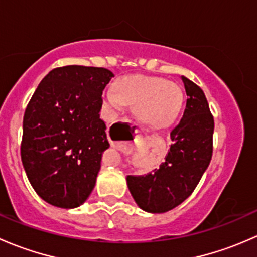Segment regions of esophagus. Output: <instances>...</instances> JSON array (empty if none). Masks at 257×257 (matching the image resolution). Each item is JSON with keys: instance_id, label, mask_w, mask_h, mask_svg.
Listing matches in <instances>:
<instances>
[{"instance_id": "34e87169", "label": "esophagus", "mask_w": 257, "mask_h": 257, "mask_svg": "<svg viewBox=\"0 0 257 257\" xmlns=\"http://www.w3.org/2000/svg\"><path fill=\"white\" fill-rule=\"evenodd\" d=\"M133 136H134V137H136V138L141 139V136H138V134H137V131H136V132H133Z\"/></svg>"}]
</instances>
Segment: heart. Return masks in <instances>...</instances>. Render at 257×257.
<instances>
[{"mask_svg":"<svg viewBox=\"0 0 257 257\" xmlns=\"http://www.w3.org/2000/svg\"><path fill=\"white\" fill-rule=\"evenodd\" d=\"M104 99L110 107L132 105L136 115L149 128L160 129L175 121L183 108V90L177 83L159 77H121L108 90Z\"/></svg>","mask_w":257,"mask_h":257,"instance_id":"1","label":"heart"}]
</instances>
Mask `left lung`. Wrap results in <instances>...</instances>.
<instances>
[{
    "mask_svg": "<svg viewBox=\"0 0 257 257\" xmlns=\"http://www.w3.org/2000/svg\"><path fill=\"white\" fill-rule=\"evenodd\" d=\"M186 107L180 123L170 132L173 143L165 162L145 175H128L126 184L134 200L148 212L177 208L195 190L212 157L214 116L203 89L181 77Z\"/></svg>",
    "mask_w": 257,
    "mask_h": 257,
    "instance_id": "1",
    "label": "left lung"
}]
</instances>
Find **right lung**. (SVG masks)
<instances>
[{"instance_id":"right-lung-1","label":"right lung","mask_w":257,"mask_h":257,"mask_svg":"<svg viewBox=\"0 0 257 257\" xmlns=\"http://www.w3.org/2000/svg\"><path fill=\"white\" fill-rule=\"evenodd\" d=\"M112 77L102 67H57L28 102L21 159L31 185L46 203L73 209L92 193L102 154L109 147L99 112Z\"/></svg>"}]
</instances>
